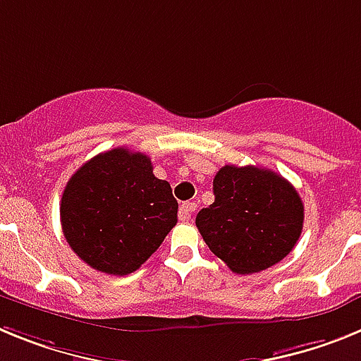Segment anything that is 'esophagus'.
<instances>
[{"label":"esophagus","mask_w":361,"mask_h":361,"mask_svg":"<svg viewBox=\"0 0 361 361\" xmlns=\"http://www.w3.org/2000/svg\"><path fill=\"white\" fill-rule=\"evenodd\" d=\"M195 209H197V202H184L183 206H180V209H178V219L183 220V222H188V220H191Z\"/></svg>","instance_id":"34e87169"}]
</instances>
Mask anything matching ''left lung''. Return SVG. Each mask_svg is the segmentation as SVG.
I'll list each match as a JSON object with an SVG mask.
<instances>
[{
	"label": "left lung",
	"mask_w": 361,
	"mask_h": 361,
	"mask_svg": "<svg viewBox=\"0 0 361 361\" xmlns=\"http://www.w3.org/2000/svg\"><path fill=\"white\" fill-rule=\"evenodd\" d=\"M215 202L195 224L233 273L251 275L288 257L304 226V204L283 177L258 166L226 164L213 178Z\"/></svg>",
	"instance_id": "8db88e82"
}]
</instances>
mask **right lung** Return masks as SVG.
<instances>
[{
  "mask_svg": "<svg viewBox=\"0 0 361 361\" xmlns=\"http://www.w3.org/2000/svg\"><path fill=\"white\" fill-rule=\"evenodd\" d=\"M170 183L153 175L148 155L114 148L99 153L66 183L61 226L81 260L108 275L141 267L177 224Z\"/></svg>",
  "mask_w": 361,
  "mask_h": 361,
  "instance_id": "1",
  "label": "right lung"
}]
</instances>
